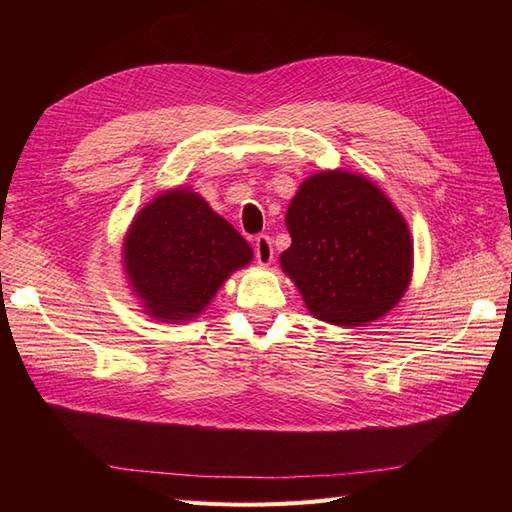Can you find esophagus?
I'll return each instance as SVG.
<instances>
[{
  "label": "esophagus",
  "instance_id": "1",
  "mask_svg": "<svg viewBox=\"0 0 512 512\" xmlns=\"http://www.w3.org/2000/svg\"><path fill=\"white\" fill-rule=\"evenodd\" d=\"M254 250H256L258 265H260V267H269L271 260H273V245H271V239H269L267 235L256 237Z\"/></svg>",
  "mask_w": 512,
  "mask_h": 512
}]
</instances>
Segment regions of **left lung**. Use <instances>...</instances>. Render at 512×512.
Returning a JSON list of instances; mask_svg holds the SVG:
<instances>
[{
  "instance_id": "1",
  "label": "left lung",
  "mask_w": 512,
  "mask_h": 512,
  "mask_svg": "<svg viewBox=\"0 0 512 512\" xmlns=\"http://www.w3.org/2000/svg\"><path fill=\"white\" fill-rule=\"evenodd\" d=\"M280 267L307 312L335 327H365L404 297L414 245L404 215L378 185L350 170L309 175L286 211Z\"/></svg>"
}]
</instances>
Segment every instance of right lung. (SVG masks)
I'll return each mask as SVG.
<instances>
[{"mask_svg":"<svg viewBox=\"0 0 512 512\" xmlns=\"http://www.w3.org/2000/svg\"><path fill=\"white\" fill-rule=\"evenodd\" d=\"M252 258L250 243L185 185L151 198L121 247L123 273L143 314L166 324L198 318Z\"/></svg>","mask_w":512,"mask_h":512,"instance_id":"1","label":"right lung"}]
</instances>
